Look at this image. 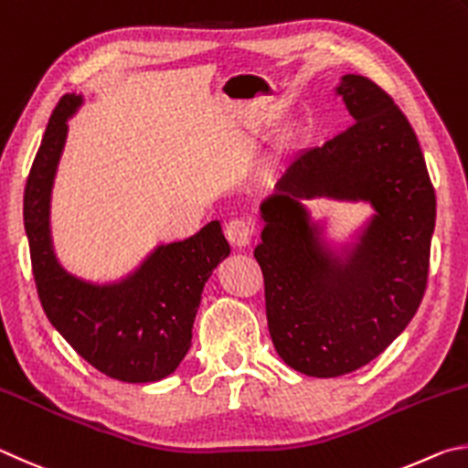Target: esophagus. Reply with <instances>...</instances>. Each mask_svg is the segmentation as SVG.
<instances>
[{
    "instance_id": "esophagus-1",
    "label": "esophagus",
    "mask_w": 468,
    "mask_h": 468,
    "mask_svg": "<svg viewBox=\"0 0 468 468\" xmlns=\"http://www.w3.org/2000/svg\"><path fill=\"white\" fill-rule=\"evenodd\" d=\"M252 236H255V229H252L249 221L232 219L226 224V239L236 249H247L252 242Z\"/></svg>"
}]
</instances>
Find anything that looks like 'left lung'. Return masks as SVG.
Here are the masks:
<instances>
[{
    "label": "left lung",
    "instance_id": "left-lung-1",
    "mask_svg": "<svg viewBox=\"0 0 468 468\" xmlns=\"http://www.w3.org/2000/svg\"><path fill=\"white\" fill-rule=\"evenodd\" d=\"M354 125L293 155L275 193L255 259L265 277L267 324L293 370L335 378L378 357L421 304L436 226V195L413 127L372 80L343 76ZM370 202L352 242L335 250L304 200Z\"/></svg>",
    "mask_w": 468,
    "mask_h": 468
}]
</instances>
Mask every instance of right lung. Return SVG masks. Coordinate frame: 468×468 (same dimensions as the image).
<instances>
[{
  "label": "right lung",
  "instance_id": "1",
  "mask_svg": "<svg viewBox=\"0 0 468 468\" xmlns=\"http://www.w3.org/2000/svg\"><path fill=\"white\" fill-rule=\"evenodd\" d=\"M81 104L84 96L73 92L55 106L24 188V228L38 298L61 337L96 370L121 382H158L191 347L203 285L229 255V244L213 219L191 239L158 244L117 282H86L63 269L51 236V193L68 119Z\"/></svg>",
  "mask_w": 468,
  "mask_h": 468
}]
</instances>
